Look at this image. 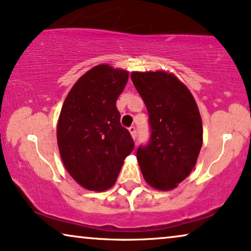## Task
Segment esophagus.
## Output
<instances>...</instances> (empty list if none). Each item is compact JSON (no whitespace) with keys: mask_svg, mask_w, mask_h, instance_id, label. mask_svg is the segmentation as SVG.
Returning <instances> with one entry per match:
<instances>
[{"mask_svg":"<svg viewBox=\"0 0 251 251\" xmlns=\"http://www.w3.org/2000/svg\"><path fill=\"white\" fill-rule=\"evenodd\" d=\"M129 131H130V133H131V136H132V138L135 139L136 138V126H131L129 128Z\"/></svg>","mask_w":251,"mask_h":251,"instance_id":"obj_1","label":"esophagus"}]
</instances>
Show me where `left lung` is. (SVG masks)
I'll list each match as a JSON object with an SVG mask.
<instances>
[{
	"label": "left lung",
	"mask_w": 251,
	"mask_h": 251,
	"mask_svg": "<svg viewBox=\"0 0 251 251\" xmlns=\"http://www.w3.org/2000/svg\"><path fill=\"white\" fill-rule=\"evenodd\" d=\"M132 83L149 112L150 140L137 149L151 186L173 190L195 166L202 146V121L190 90L166 72H133Z\"/></svg>",
	"instance_id": "obj_1"
}]
</instances>
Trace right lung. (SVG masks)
<instances>
[{
	"label": "right lung",
	"instance_id": "1",
	"mask_svg": "<svg viewBox=\"0 0 251 251\" xmlns=\"http://www.w3.org/2000/svg\"><path fill=\"white\" fill-rule=\"evenodd\" d=\"M128 72L98 65L78 78L61 108L57 128L64 166L81 186L107 190L135 143L121 126L116 100Z\"/></svg>",
	"mask_w": 251,
	"mask_h": 251
}]
</instances>
